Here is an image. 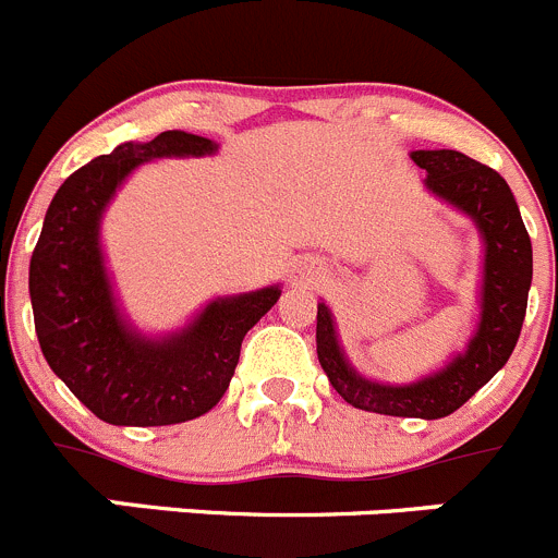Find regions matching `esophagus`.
Segmentation results:
<instances>
[{"label": "esophagus", "instance_id": "obj_1", "mask_svg": "<svg viewBox=\"0 0 558 558\" xmlns=\"http://www.w3.org/2000/svg\"><path fill=\"white\" fill-rule=\"evenodd\" d=\"M296 275H300V280H316V278H319V269H316V267H303Z\"/></svg>", "mask_w": 558, "mask_h": 558}]
</instances>
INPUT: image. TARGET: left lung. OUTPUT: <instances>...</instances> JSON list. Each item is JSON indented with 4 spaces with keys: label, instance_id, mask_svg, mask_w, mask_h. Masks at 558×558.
Instances as JSON below:
<instances>
[{
    "label": "left lung",
    "instance_id": "1",
    "mask_svg": "<svg viewBox=\"0 0 558 558\" xmlns=\"http://www.w3.org/2000/svg\"><path fill=\"white\" fill-rule=\"evenodd\" d=\"M426 170V190L476 222L484 239L482 314L462 355L440 372L410 385H383L361 377L343 357L332 314L316 311V355L330 385L352 408L402 418H446L482 385L496 377L512 355L525 319L531 289V239L507 181L493 168L460 150H413Z\"/></svg>",
    "mask_w": 558,
    "mask_h": 558
}]
</instances>
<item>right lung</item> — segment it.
<instances>
[{
  "label": "right lung",
  "mask_w": 558,
  "mask_h": 558,
  "mask_svg": "<svg viewBox=\"0 0 558 558\" xmlns=\"http://www.w3.org/2000/svg\"><path fill=\"white\" fill-rule=\"evenodd\" d=\"M215 150L217 143L186 132L123 143L68 175L51 197L29 262L35 332L51 372L107 424L168 426L208 413L228 390L247 330L278 303V286L217 296L165 338L140 336L114 305L98 242L107 203L143 161Z\"/></svg>",
  "instance_id": "right-lung-1"
}]
</instances>
